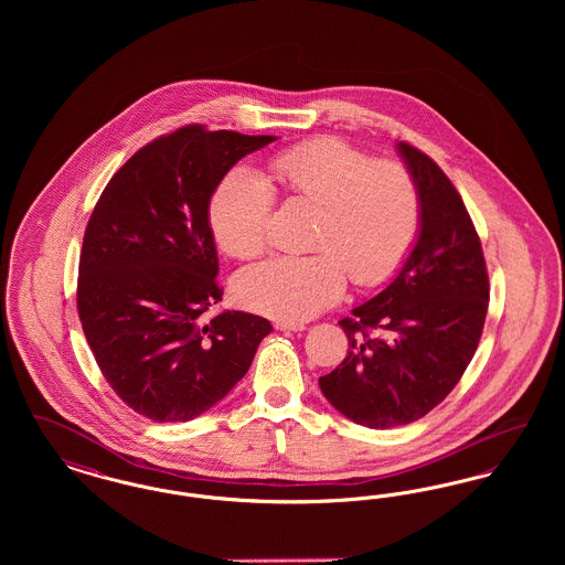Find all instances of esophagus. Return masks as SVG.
I'll return each instance as SVG.
<instances>
[{
    "label": "esophagus",
    "instance_id": "esophagus-1",
    "mask_svg": "<svg viewBox=\"0 0 565 565\" xmlns=\"http://www.w3.org/2000/svg\"><path fill=\"white\" fill-rule=\"evenodd\" d=\"M275 328H277V330H292V332H300V330H305V323L277 322L275 323Z\"/></svg>",
    "mask_w": 565,
    "mask_h": 565
}]
</instances>
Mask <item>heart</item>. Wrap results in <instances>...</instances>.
Returning <instances> with one entry per match:
<instances>
[{
	"instance_id": "b5f03b06",
	"label": "heart",
	"mask_w": 565,
	"mask_h": 565,
	"mask_svg": "<svg viewBox=\"0 0 565 565\" xmlns=\"http://www.w3.org/2000/svg\"><path fill=\"white\" fill-rule=\"evenodd\" d=\"M270 175L296 201L320 207L311 256H273L243 269L237 300L281 322L332 307L348 284L375 286L403 263L417 235L419 194L401 162L373 161L337 137H320L270 159ZM275 194L249 167H235L210 205L215 242L237 258L265 249Z\"/></svg>"
}]
</instances>
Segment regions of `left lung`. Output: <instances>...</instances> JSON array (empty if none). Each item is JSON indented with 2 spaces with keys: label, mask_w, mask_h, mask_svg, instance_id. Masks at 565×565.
Returning a JSON list of instances; mask_svg holds the SVG:
<instances>
[{
  "label": "left lung",
  "mask_w": 565,
  "mask_h": 565,
  "mask_svg": "<svg viewBox=\"0 0 565 565\" xmlns=\"http://www.w3.org/2000/svg\"><path fill=\"white\" fill-rule=\"evenodd\" d=\"M419 194V231L398 275L341 320L345 360L320 376L326 401L351 422L387 430L443 403L483 332L489 277L481 239L443 169L396 146Z\"/></svg>",
  "instance_id": "8db88e82"
}]
</instances>
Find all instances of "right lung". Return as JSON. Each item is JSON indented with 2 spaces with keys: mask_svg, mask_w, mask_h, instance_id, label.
Segmentation results:
<instances>
[{
  "mask_svg": "<svg viewBox=\"0 0 565 565\" xmlns=\"http://www.w3.org/2000/svg\"><path fill=\"white\" fill-rule=\"evenodd\" d=\"M275 135L189 125L137 150L102 192L82 242L78 316L109 387L152 422H190L247 373L269 320L222 311L210 201Z\"/></svg>",
  "mask_w": 565,
  "mask_h": 565,
  "instance_id": "obj_1",
  "label": "right lung"
}]
</instances>
